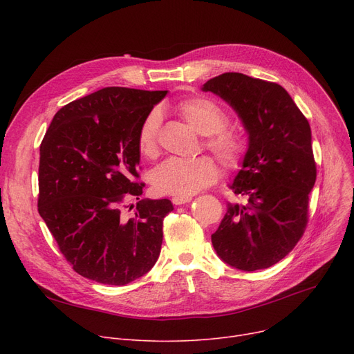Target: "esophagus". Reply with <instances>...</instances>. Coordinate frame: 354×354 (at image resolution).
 I'll return each instance as SVG.
<instances>
[{
  "instance_id": "obj_1",
  "label": "esophagus",
  "mask_w": 354,
  "mask_h": 354,
  "mask_svg": "<svg viewBox=\"0 0 354 354\" xmlns=\"http://www.w3.org/2000/svg\"><path fill=\"white\" fill-rule=\"evenodd\" d=\"M192 201V196H175L172 198V202L175 205H183V203H188Z\"/></svg>"
}]
</instances>
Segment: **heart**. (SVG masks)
I'll list each match as a JSON object with an SVG mask.
<instances>
[{
  "label": "heart",
  "instance_id": "b5f03b06",
  "mask_svg": "<svg viewBox=\"0 0 354 354\" xmlns=\"http://www.w3.org/2000/svg\"><path fill=\"white\" fill-rule=\"evenodd\" d=\"M176 113L196 133L207 136L205 146L227 166H235L245 152V140L238 130L227 127V115L215 102L207 97H188L175 106ZM160 118L151 111L138 133V151L145 158L158 155V130ZM219 176V167L209 156L195 159L171 158L162 162L152 174V185L156 192L172 196H192L205 189Z\"/></svg>",
  "mask_w": 354,
  "mask_h": 354
}]
</instances>
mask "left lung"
<instances>
[{
	"label": "left lung",
	"mask_w": 354,
	"mask_h": 354,
	"mask_svg": "<svg viewBox=\"0 0 354 354\" xmlns=\"http://www.w3.org/2000/svg\"><path fill=\"white\" fill-rule=\"evenodd\" d=\"M202 91L227 102L248 135L241 169L230 188L244 203H228L212 234L225 264L264 270L283 259L301 238L315 183L311 129L287 90L243 73H224Z\"/></svg>",
	"instance_id": "obj_1"
}]
</instances>
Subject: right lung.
I'll use <instances>...</instances> for the list:
<instances>
[{
    "label": "right lung",
    "mask_w": 354,
    "mask_h": 354,
    "mask_svg": "<svg viewBox=\"0 0 354 354\" xmlns=\"http://www.w3.org/2000/svg\"><path fill=\"white\" fill-rule=\"evenodd\" d=\"M167 90L104 87L62 107L40 146L39 214L73 270L100 284L124 286L160 254L169 199H139L138 133Z\"/></svg>",
    "instance_id": "add662e5"
}]
</instances>
